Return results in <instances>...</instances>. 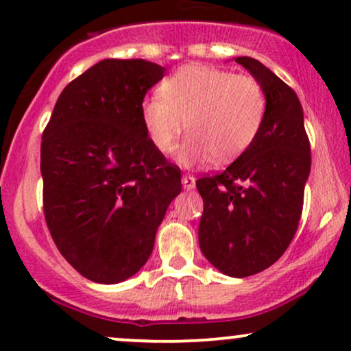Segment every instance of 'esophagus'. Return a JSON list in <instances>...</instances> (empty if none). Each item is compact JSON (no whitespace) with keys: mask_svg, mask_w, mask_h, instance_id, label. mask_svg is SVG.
Listing matches in <instances>:
<instances>
[{"mask_svg":"<svg viewBox=\"0 0 351 351\" xmlns=\"http://www.w3.org/2000/svg\"><path fill=\"white\" fill-rule=\"evenodd\" d=\"M181 183H183V188L184 189H193L196 186V178L191 175H183V178H181Z\"/></svg>","mask_w":351,"mask_h":351,"instance_id":"obj_1","label":"esophagus"}]
</instances>
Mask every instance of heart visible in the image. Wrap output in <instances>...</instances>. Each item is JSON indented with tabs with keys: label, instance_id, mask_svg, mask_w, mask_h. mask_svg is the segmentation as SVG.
Instances as JSON below:
<instances>
[{
	"label": "heart",
	"instance_id": "b5f03b06",
	"mask_svg": "<svg viewBox=\"0 0 351 351\" xmlns=\"http://www.w3.org/2000/svg\"><path fill=\"white\" fill-rule=\"evenodd\" d=\"M265 112L264 87L251 75L184 66L160 84L158 95L143 100L140 119L148 140L163 155L175 150L186 125L189 136L178 162L199 167L243 156L263 130Z\"/></svg>",
	"mask_w": 351,
	"mask_h": 351
}]
</instances>
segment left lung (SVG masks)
Returning <instances> with one entry per match:
<instances>
[{
    "mask_svg": "<svg viewBox=\"0 0 351 351\" xmlns=\"http://www.w3.org/2000/svg\"><path fill=\"white\" fill-rule=\"evenodd\" d=\"M236 62L264 87L267 112L243 156L196 181L204 203L198 239L217 271L247 277L271 267L293 239L312 158L295 92L259 60L243 56Z\"/></svg>",
    "mask_w": 351,
    "mask_h": 351,
    "instance_id": "8db88e82",
    "label": "left lung"
}]
</instances>
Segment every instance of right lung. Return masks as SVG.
Returning <instances> with one entry per match:
<instances>
[{"label":"right lung","instance_id":"add662e5","mask_svg":"<svg viewBox=\"0 0 351 351\" xmlns=\"http://www.w3.org/2000/svg\"><path fill=\"white\" fill-rule=\"evenodd\" d=\"M165 67L104 59L60 92L41 142L44 217L80 276L117 284L143 267L156 229L181 191V173L140 119Z\"/></svg>","mask_w":351,"mask_h":351}]
</instances>
